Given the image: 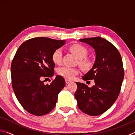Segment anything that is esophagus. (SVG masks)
Listing matches in <instances>:
<instances>
[{
  "label": "esophagus",
  "instance_id": "1",
  "mask_svg": "<svg viewBox=\"0 0 135 135\" xmlns=\"http://www.w3.org/2000/svg\"><path fill=\"white\" fill-rule=\"evenodd\" d=\"M70 82H71V80L67 79H65V83H66V84L69 83H70Z\"/></svg>",
  "mask_w": 135,
  "mask_h": 135
}]
</instances>
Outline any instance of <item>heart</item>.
Wrapping results in <instances>:
<instances>
[{
	"label": "heart",
	"instance_id": "heart-1",
	"mask_svg": "<svg viewBox=\"0 0 135 135\" xmlns=\"http://www.w3.org/2000/svg\"><path fill=\"white\" fill-rule=\"evenodd\" d=\"M70 51L79 58V64L84 68H88L90 62L88 59L84 58L88 54V49L83 45L79 43H74L69 46ZM62 51L61 48L55 50L52 54V60L56 64H60L62 61ZM57 73L59 76L67 79H72L79 73V70L76 68L70 67L67 66L59 68Z\"/></svg>",
	"mask_w": 135,
	"mask_h": 135
}]
</instances>
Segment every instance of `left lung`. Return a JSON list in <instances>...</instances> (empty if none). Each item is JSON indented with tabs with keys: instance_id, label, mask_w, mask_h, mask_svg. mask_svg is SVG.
Returning a JSON list of instances; mask_svg holds the SVG:
<instances>
[{
	"instance_id": "obj_1",
	"label": "left lung",
	"mask_w": 135,
	"mask_h": 135,
	"mask_svg": "<svg viewBox=\"0 0 135 135\" xmlns=\"http://www.w3.org/2000/svg\"><path fill=\"white\" fill-rule=\"evenodd\" d=\"M79 41L95 49L94 65L83 77L85 81L94 80L95 85L89 88L76 82L74 97L81 111L89 115H99L113 105L120 93L124 76L122 56L118 49L104 38H84Z\"/></svg>"
}]
</instances>
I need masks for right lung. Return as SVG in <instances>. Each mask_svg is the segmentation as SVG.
Masks as SVG:
<instances>
[{"label": "right lung", "mask_w": 135, "mask_h": 135, "mask_svg": "<svg viewBox=\"0 0 135 135\" xmlns=\"http://www.w3.org/2000/svg\"><path fill=\"white\" fill-rule=\"evenodd\" d=\"M64 43L65 40L48 37L30 38L18 47L12 59L11 73L13 92L22 107L33 115L40 116L51 112L65 85L61 76H56L50 84H44L54 74L52 54Z\"/></svg>", "instance_id": "obj_1"}]
</instances>
